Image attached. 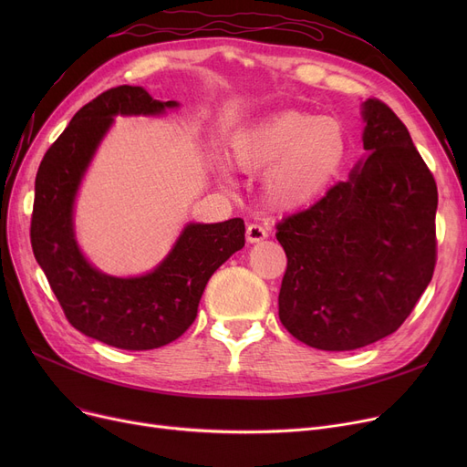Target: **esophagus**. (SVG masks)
Returning <instances> with one entry per match:
<instances>
[{
	"mask_svg": "<svg viewBox=\"0 0 467 467\" xmlns=\"http://www.w3.org/2000/svg\"><path fill=\"white\" fill-rule=\"evenodd\" d=\"M268 236V231L263 227V225H259V223H250L248 225V229H246V238H248V242H261V240H265Z\"/></svg>",
	"mask_w": 467,
	"mask_h": 467,
	"instance_id": "1",
	"label": "esophagus"
}]
</instances>
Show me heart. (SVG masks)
<instances>
[{
  "instance_id": "obj_1",
  "label": "heart",
  "mask_w": 467,
  "mask_h": 467,
  "mask_svg": "<svg viewBox=\"0 0 467 467\" xmlns=\"http://www.w3.org/2000/svg\"><path fill=\"white\" fill-rule=\"evenodd\" d=\"M348 136L335 117L287 109L240 132L231 162L263 176V196L273 208L299 210L320 201L340 174Z\"/></svg>"
}]
</instances>
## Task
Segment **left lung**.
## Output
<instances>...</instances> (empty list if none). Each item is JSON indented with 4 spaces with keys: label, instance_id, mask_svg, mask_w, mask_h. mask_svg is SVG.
<instances>
[{
    "label": "left lung",
    "instance_id": "8db88e82",
    "mask_svg": "<svg viewBox=\"0 0 467 467\" xmlns=\"http://www.w3.org/2000/svg\"><path fill=\"white\" fill-rule=\"evenodd\" d=\"M369 153L324 199L276 225L287 257L282 326L317 350H356L401 327L437 261V185L407 127L363 104Z\"/></svg>",
    "mask_w": 467,
    "mask_h": 467
}]
</instances>
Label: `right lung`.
Returning a JSON list of instances; mask_svg holds the SVG:
<instances>
[{
  "label": "right lung",
  "instance_id": "right-lung-1",
  "mask_svg": "<svg viewBox=\"0 0 467 467\" xmlns=\"http://www.w3.org/2000/svg\"><path fill=\"white\" fill-rule=\"evenodd\" d=\"M176 102H159L143 87L120 85L96 96L48 147L36 176L30 225L34 255L67 322L109 347L153 350L182 337L196 317L210 276L244 248V221L191 223L174 250L140 278L98 273L73 238V199L113 115H157Z\"/></svg>",
  "mask_w": 467,
  "mask_h": 467
}]
</instances>
